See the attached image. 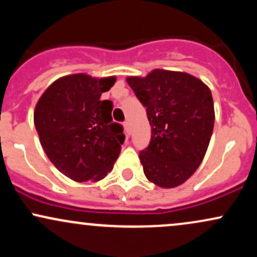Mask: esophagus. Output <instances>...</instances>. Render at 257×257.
Here are the masks:
<instances>
[{
	"label": "esophagus",
	"mask_w": 257,
	"mask_h": 257,
	"mask_svg": "<svg viewBox=\"0 0 257 257\" xmlns=\"http://www.w3.org/2000/svg\"><path fill=\"white\" fill-rule=\"evenodd\" d=\"M123 126H124V129H125L126 134L131 135V125H129V122H128V120H125V122L123 123Z\"/></svg>",
	"instance_id": "obj_1"
}]
</instances>
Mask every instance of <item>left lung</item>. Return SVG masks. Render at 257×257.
<instances>
[{
  "label": "left lung",
  "instance_id": "8db88e82",
  "mask_svg": "<svg viewBox=\"0 0 257 257\" xmlns=\"http://www.w3.org/2000/svg\"><path fill=\"white\" fill-rule=\"evenodd\" d=\"M126 82L151 125L150 145L139 153L146 178L163 188L184 184L202 163L213 134L210 89L192 75L159 69Z\"/></svg>",
  "mask_w": 257,
  "mask_h": 257
}]
</instances>
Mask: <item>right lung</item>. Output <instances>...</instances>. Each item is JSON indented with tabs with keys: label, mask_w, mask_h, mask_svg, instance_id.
<instances>
[{
	"label": "right lung",
	"mask_w": 257,
	"mask_h": 257,
	"mask_svg": "<svg viewBox=\"0 0 257 257\" xmlns=\"http://www.w3.org/2000/svg\"><path fill=\"white\" fill-rule=\"evenodd\" d=\"M116 77L76 73L57 79L38 100L34 122L49 161L73 181H99L118 158L125 135L112 122L113 106L100 100Z\"/></svg>",
	"instance_id": "add662e5"
}]
</instances>
